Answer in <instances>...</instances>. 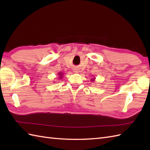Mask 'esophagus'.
Here are the masks:
<instances>
[{"label":"esophagus","instance_id":"1","mask_svg":"<svg viewBox=\"0 0 150 150\" xmlns=\"http://www.w3.org/2000/svg\"><path fill=\"white\" fill-rule=\"evenodd\" d=\"M74 72L75 73H79V70L77 69H74Z\"/></svg>","mask_w":150,"mask_h":150}]
</instances>
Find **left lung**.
Returning <instances> with one entry per match:
<instances>
[{"label": "left lung", "instance_id": "8db88e82", "mask_svg": "<svg viewBox=\"0 0 150 150\" xmlns=\"http://www.w3.org/2000/svg\"><path fill=\"white\" fill-rule=\"evenodd\" d=\"M95 77H94V78H92V79H91V81L92 82H94V81H95Z\"/></svg>", "mask_w": 150, "mask_h": 150}]
</instances>
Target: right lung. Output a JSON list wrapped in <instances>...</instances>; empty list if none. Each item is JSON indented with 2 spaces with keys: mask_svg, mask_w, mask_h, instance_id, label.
Here are the masks:
<instances>
[{
  "mask_svg": "<svg viewBox=\"0 0 150 150\" xmlns=\"http://www.w3.org/2000/svg\"><path fill=\"white\" fill-rule=\"evenodd\" d=\"M63 73H62V72H60V73H58V75H59V79L60 80V79H61L62 78V77H63Z\"/></svg>",
  "mask_w": 150,
  "mask_h": 150,
  "instance_id": "obj_1",
  "label": "right lung"
}]
</instances>
